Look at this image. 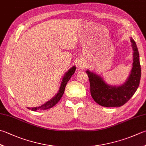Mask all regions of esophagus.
Returning a JSON list of instances; mask_svg holds the SVG:
<instances>
[{
  "label": "esophagus",
  "mask_w": 146,
  "mask_h": 146,
  "mask_svg": "<svg viewBox=\"0 0 146 146\" xmlns=\"http://www.w3.org/2000/svg\"><path fill=\"white\" fill-rule=\"evenodd\" d=\"M84 62L83 60H78L76 62V67L79 70H82L84 68Z\"/></svg>",
  "instance_id": "obj_1"
}]
</instances>
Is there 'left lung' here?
<instances>
[{"label":"left lung","mask_w":146,"mask_h":146,"mask_svg":"<svg viewBox=\"0 0 146 146\" xmlns=\"http://www.w3.org/2000/svg\"><path fill=\"white\" fill-rule=\"evenodd\" d=\"M133 49V64L126 81L119 86L107 84L102 77L89 70L86 71L90 83L91 95L96 102L104 107H120L130 100L139 86L141 77L139 53L135 40L130 38Z\"/></svg>","instance_id":"obj_1"}]
</instances>
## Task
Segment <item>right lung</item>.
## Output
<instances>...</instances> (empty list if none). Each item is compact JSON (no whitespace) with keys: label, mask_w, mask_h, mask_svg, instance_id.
<instances>
[{"label":"right lung","mask_w":146,"mask_h":146,"mask_svg":"<svg viewBox=\"0 0 146 146\" xmlns=\"http://www.w3.org/2000/svg\"><path fill=\"white\" fill-rule=\"evenodd\" d=\"M76 71V67L73 66L72 67H71L69 70H68L67 72L64 74V76L63 77L62 81L61 82V84H60V88L58 90V92H57L56 94L55 95L54 97L52 98L50 100L46 102V103L42 104V106L36 107H32V108H30L28 107L29 109H31L32 111H37V110H45L50 109L51 107L54 106L58 102L59 100L61 99L62 95H64L65 92V88L66 86V84L69 81L71 77L74 74Z\"/></svg>","instance_id":"1"}]
</instances>
